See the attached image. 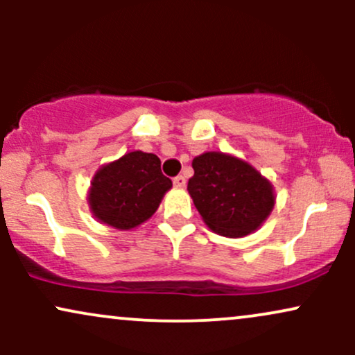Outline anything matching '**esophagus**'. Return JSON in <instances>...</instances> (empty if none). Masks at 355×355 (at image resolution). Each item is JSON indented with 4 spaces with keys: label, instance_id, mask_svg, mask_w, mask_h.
Wrapping results in <instances>:
<instances>
[{
    "label": "esophagus",
    "instance_id": "1",
    "mask_svg": "<svg viewBox=\"0 0 355 355\" xmlns=\"http://www.w3.org/2000/svg\"><path fill=\"white\" fill-rule=\"evenodd\" d=\"M185 183H187V180L183 175H178V177L173 178V185L177 187V189H183V187H185Z\"/></svg>",
    "mask_w": 355,
    "mask_h": 355
}]
</instances>
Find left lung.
<instances>
[{"label":"left lung","instance_id":"obj_1","mask_svg":"<svg viewBox=\"0 0 355 355\" xmlns=\"http://www.w3.org/2000/svg\"><path fill=\"white\" fill-rule=\"evenodd\" d=\"M189 193L211 230L243 237L259 229L274 209V191L254 166L230 155L209 152L191 162Z\"/></svg>","mask_w":355,"mask_h":355}]
</instances>
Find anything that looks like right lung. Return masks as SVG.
<instances>
[{
	"mask_svg": "<svg viewBox=\"0 0 355 355\" xmlns=\"http://www.w3.org/2000/svg\"><path fill=\"white\" fill-rule=\"evenodd\" d=\"M172 180L162 173L153 153L130 152L101 166L89 190V207L107 225L130 230L157 211Z\"/></svg>",
	"mask_w": 355,
	"mask_h": 355,
	"instance_id": "add662e5",
	"label": "right lung"
}]
</instances>
